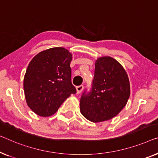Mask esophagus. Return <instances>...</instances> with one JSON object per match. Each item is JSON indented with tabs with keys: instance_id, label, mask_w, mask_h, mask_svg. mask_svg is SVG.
<instances>
[{
	"instance_id": "obj_1",
	"label": "esophagus",
	"mask_w": 158,
	"mask_h": 158,
	"mask_svg": "<svg viewBox=\"0 0 158 158\" xmlns=\"http://www.w3.org/2000/svg\"><path fill=\"white\" fill-rule=\"evenodd\" d=\"M76 89H77V94H80L82 91V90L84 89V86L83 85H80L76 87Z\"/></svg>"
}]
</instances>
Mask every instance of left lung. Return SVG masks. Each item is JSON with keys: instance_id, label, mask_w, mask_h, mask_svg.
I'll list each match as a JSON object with an SVG mask.
<instances>
[{"instance_id": "8db88e82", "label": "left lung", "mask_w": 158, "mask_h": 158, "mask_svg": "<svg viewBox=\"0 0 158 158\" xmlns=\"http://www.w3.org/2000/svg\"><path fill=\"white\" fill-rule=\"evenodd\" d=\"M130 94V82L123 66L110 56H102L96 60L91 92H84L80 99V111L94 123L108 121L126 106Z\"/></svg>"}]
</instances>
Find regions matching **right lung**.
Returning <instances> with one entry per match:
<instances>
[{
	"instance_id": "1",
	"label": "right lung",
	"mask_w": 158,
	"mask_h": 158,
	"mask_svg": "<svg viewBox=\"0 0 158 158\" xmlns=\"http://www.w3.org/2000/svg\"><path fill=\"white\" fill-rule=\"evenodd\" d=\"M72 60V54L59 47L42 51L30 61L23 88L27 106L37 115L52 116L72 94H76L71 81Z\"/></svg>"
}]
</instances>
